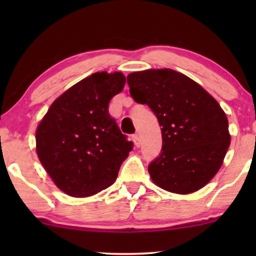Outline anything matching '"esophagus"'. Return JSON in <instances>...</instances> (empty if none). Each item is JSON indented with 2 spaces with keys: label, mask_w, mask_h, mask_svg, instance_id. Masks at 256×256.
<instances>
[{
  "label": "esophagus",
  "mask_w": 256,
  "mask_h": 256,
  "mask_svg": "<svg viewBox=\"0 0 256 256\" xmlns=\"http://www.w3.org/2000/svg\"><path fill=\"white\" fill-rule=\"evenodd\" d=\"M132 142H134V144L136 146H140V144H141V138H140V136L138 134H134L132 136Z\"/></svg>",
  "instance_id": "obj_1"
}]
</instances>
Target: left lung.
I'll return each mask as SVG.
<instances>
[{
    "mask_svg": "<svg viewBox=\"0 0 256 256\" xmlns=\"http://www.w3.org/2000/svg\"><path fill=\"white\" fill-rule=\"evenodd\" d=\"M127 82L132 99L148 104L162 127V150L148 166L154 183L180 194L205 186L230 143L220 104L200 85L170 68L130 73Z\"/></svg>",
    "mask_w": 256,
    "mask_h": 256,
    "instance_id": "8db88e82",
    "label": "left lung"
}]
</instances>
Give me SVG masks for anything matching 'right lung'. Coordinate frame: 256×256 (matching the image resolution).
Wrapping results in <instances>:
<instances>
[{
  "label": "right lung",
  "mask_w": 256,
  "mask_h": 256,
  "mask_svg": "<svg viewBox=\"0 0 256 256\" xmlns=\"http://www.w3.org/2000/svg\"><path fill=\"white\" fill-rule=\"evenodd\" d=\"M124 84L121 72L93 73L62 93L38 124V158L66 194L88 197L107 188L132 150L108 112Z\"/></svg>",
  "instance_id": "1"
}]
</instances>
